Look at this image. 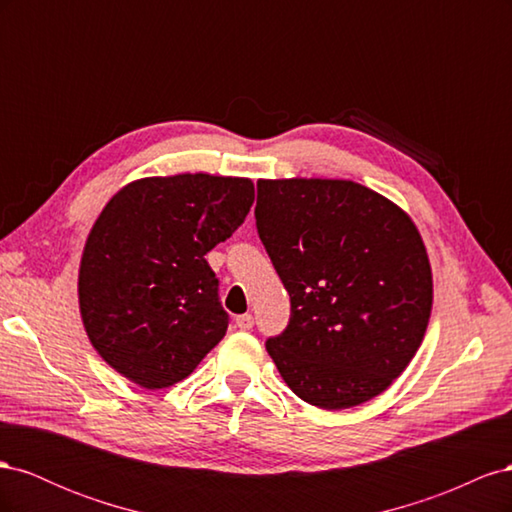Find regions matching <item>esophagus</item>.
I'll return each mask as SVG.
<instances>
[{
    "label": "esophagus",
    "mask_w": 512,
    "mask_h": 512,
    "mask_svg": "<svg viewBox=\"0 0 512 512\" xmlns=\"http://www.w3.org/2000/svg\"><path fill=\"white\" fill-rule=\"evenodd\" d=\"M235 324L241 331H250L254 327V316L252 314H241L235 318Z\"/></svg>",
    "instance_id": "1"
}]
</instances>
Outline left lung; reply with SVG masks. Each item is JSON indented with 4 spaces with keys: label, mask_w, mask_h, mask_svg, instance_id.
<instances>
[{
    "label": "left lung",
    "mask_w": 512,
    "mask_h": 512,
    "mask_svg": "<svg viewBox=\"0 0 512 512\" xmlns=\"http://www.w3.org/2000/svg\"><path fill=\"white\" fill-rule=\"evenodd\" d=\"M256 228L290 294L267 339L307 404L346 410L378 397L421 346L433 303L421 232L393 200L346 179H260Z\"/></svg>",
    "instance_id": "8db88e82"
}]
</instances>
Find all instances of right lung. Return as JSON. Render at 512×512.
Wrapping results in <instances>:
<instances>
[{
  "label": "right lung",
  "instance_id": "1",
  "mask_svg": "<svg viewBox=\"0 0 512 512\" xmlns=\"http://www.w3.org/2000/svg\"><path fill=\"white\" fill-rule=\"evenodd\" d=\"M254 203L245 177L183 173L128 183L91 226L79 307L91 346L123 378L166 389L220 344L228 314L207 252Z\"/></svg>",
  "mask_w": 512,
  "mask_h": 512
}]
</instances>
